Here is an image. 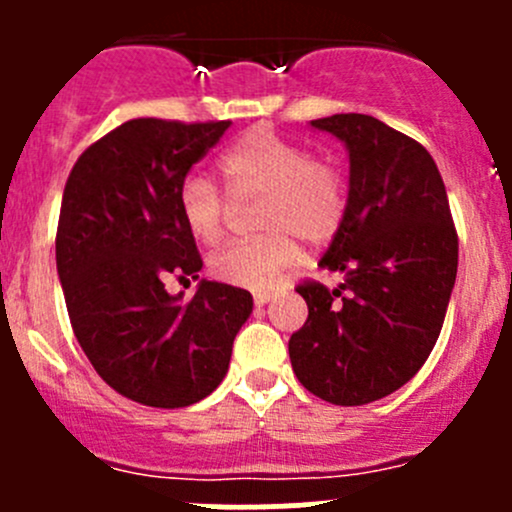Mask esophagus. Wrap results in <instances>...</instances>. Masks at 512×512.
Returning <instances> with one entry per match:
<instances>
[{
    "label": "esophagus",
    "mask_w": 512,
    "mask_h": 512,
    "mask_svg": "<svg viewBox=\"0 0 512 512\" xmlns=\"http://www.w3.org/2000/svg\"><path fill=\"white\" fill-rule=\"evenodd\" d=\"M252 299H255L257 307H265V304L272 299V292L270 289H257V292H252Z\"/></svg>",
    "instance_id": "34e87169"
}]
</instances>
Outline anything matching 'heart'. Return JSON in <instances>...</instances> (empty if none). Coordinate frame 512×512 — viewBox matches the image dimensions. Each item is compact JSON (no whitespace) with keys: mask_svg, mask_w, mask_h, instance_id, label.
Listing matches in <instances>:
<instances>
[{"mask_svg":"<svg viewBox=\"0 0 512 512\" xmlns=\"http://www.w3.org/2000/svg\"><path fill=\"white\" fill-rule=\"evenodd\" d=\"M230 198L203 175L180 185V215L195 240L215 245L225 235L235 205L260 203L257 240L230 242L210 255V272L220 282L265 289L302 255V242L322 245L339 230L347 210L342 170L322 158H309L297 143L270 131H252L218 160Z\"/></svg>","mask_w":512,"mask_h":512,"instance_id":"obj_1","label":"heart"}]
</instances>
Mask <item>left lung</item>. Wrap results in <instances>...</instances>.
<instances>
[{
	"mask_svg": "<svg viewBox=\"0 0 512 512\" xmlns=\"http://www.w3.org/2000/svg\"><path fill=\"white\" fill-rule=\"evenodd\" d=\"M309 126L332 133L349 156L347 210L319 260L344 282L297 287L309 317L289 339V359L314 396L364 406L414 379L431 354L456 285L458 235L421 143L364 113Z\"/></svg>",
	"mask_w": 512,
	"mask_h": 512,
	"instance_id": "obj_1",
	"label": "left lung"
}]
</instances>
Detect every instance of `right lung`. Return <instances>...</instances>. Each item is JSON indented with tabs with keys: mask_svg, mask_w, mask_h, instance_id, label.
Segmentation results:
<instances>
[{
	"mask_svg": "<svg viewBox=\"0 0 512 512\" xmlns=\"http://www.w3.org/2000/svg\"><path fill=\"white\" fill-rule=\"evenodd\" d=\"M230 121L133 118L86 148L61 200L56 270L81 349L126 399L180 409L213 394L252 314L247 289L200 280L203 260L180 215V185Z\"/></svg>",
	"mask_w": 512,
	"mask_h": 512,
	"instance_id": "1",
	"label": "right lung"
}]
</instances>
